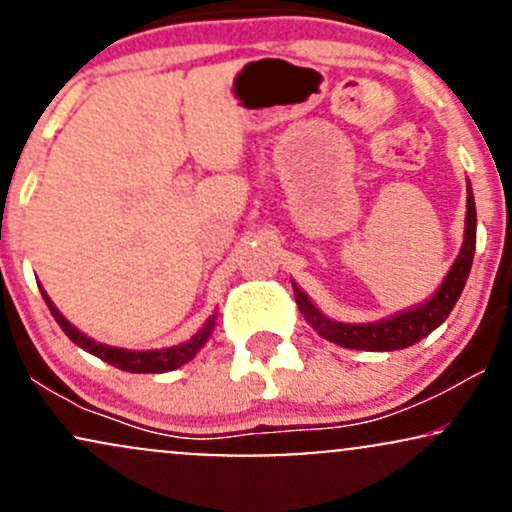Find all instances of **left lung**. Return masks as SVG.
Segmentation results:
<instances>
[{
    "label": "left lung",
    "instance_id": "obj_1",
    "mask_svg": "<svg viewBox=\"0 0 512 512\" xmlns=\"http://www.w3.org/2000/svg\"><path fill=\"white\" fill-rule=\"evenodd\" d=\"M474 250H477V207H474L472 185H467V216H464L462 250L457 260L452 262L443 284L438 286V291L426 303H419L414 308H407L378 322H339L322 313L296 281H291L293 296H296L298 310H301L305 322L327 342L358 351L407 349V346L421 342L448 320L450 310L455 308L457 298H460L464 284H467L469 269H472L474 262Z\"/></svg>",
    "mask_w": 512,
    "mask_h": 512
}]
</instances>
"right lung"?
<instances>
[{
	"mask_svg": "<svg viewBox=\"0 0 512 512\" xmlns=\"http://www.w3.org/2000/svg\"><path fill=\"white\" fill-rule=\"evenodd\" d=\"M40 293H43L45 303H48L50 313L57 320V325L62 327V332L67 334L76 346H81V349L88 351V354L98 356L101 361L110 363V366L127 370V373H168V370L185 366V363L192 361V358L197 356V351L209 342L211 332H214V325H216V315H219L214 313L211 317H207V322H204V325L199 327L187 342H182L178 346H168V349H151V351H132V349H120V346L101 344L81 330H76L72 322L57 310V305L50 301L48 293L43 289H40Z\"/></svg>",
	"mask_w": 512,
	"mask_h": 512,
	"instance_id": "1",
	"label": "right lung"
}]
</instances>
